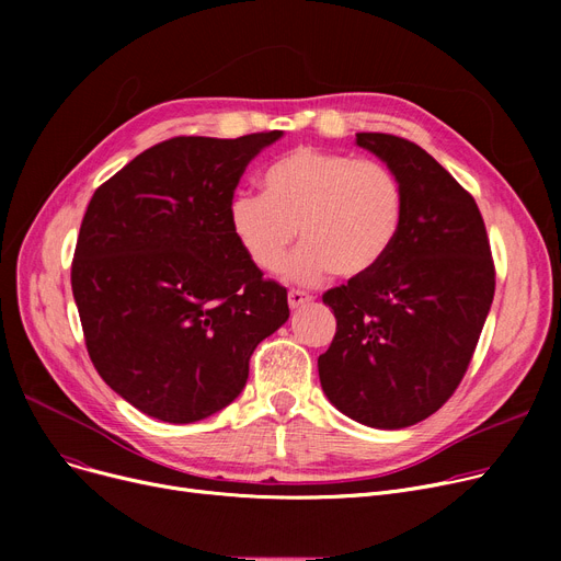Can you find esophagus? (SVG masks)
<instances>
[{
    "label": "esophagus",
    "mask_w": 561,
    "mask_h": 561,
    "mask_svg": "<svg viewBox=\"0 0 561 561\" xmlns=\"http://www.w3.org/2000/svg\"><path fill=\"white\" fill-rule=\"evenodd\" d=\"M307 302H311L309 293H305V290H288V307L290 309H300Z\"/></svg>",
    "instance_id": "34e87169"
}]
</instances>
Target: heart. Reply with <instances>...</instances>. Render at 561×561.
<instances>
[{
	"label": "heart",
	"instance_id": "heart-1",
	"mask_svg": "<svg viewBox=\"0 0 561 561\" xmlns=\"http://www.w3.org/2000/svg\"><path fill=\"white\" fill-rule=\"evenodd\" d=\"M263 195H239L229 206L236 241L256 268L316 284L328 273L352 279L373 273L396 241L402 191L379 161L298 147L263 172Z\"/></svg>",
	"mask_w": 561,
	"mask_h": 561
}]
</instances>
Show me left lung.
<instances>
[{"instance_id":"1","label":"left lung","mask_w":561,"mask_h":561,"mask_svg":"<svg viewBox=\"0 0 561 561\" xmlns=\"http://www.w3.org/2000/svg\"><path fill=\"white\" fill-rule=\"evenodd\" d=\"M402 191L389 254L364 277L322 296L336 334L318 357L320 387L345 416L400 430L455 393L489 316L495 271L478 204L423 147L391 134H357Z\"/></svg>"}]
</instances>
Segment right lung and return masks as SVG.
<instances>
[{
  "label": "right lung",
  "instance_id": "obj_1",
  "mask_svg": "<svg viewBox=\"0 0 561 561\" xmlns=\"http://www.w3.org/2000/svg\"><path fill=\"white\" fill-rule=\"evenodd\" d=\"M279 138L163 140L88 204L72 261L85 347L147 416L195 423L225 409L254 347L288 320L286 288L263 279L229 225L248 163Z\"/></svg>",
  "mask_w": 561,
  "mask_h": 561
}]
</instances>
